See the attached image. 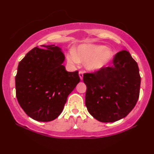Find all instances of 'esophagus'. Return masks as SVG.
Returning a JSON list of instances; mask_svg holds the SVG:
<instances>
[{"label": "esophagus", "mask_w": 154, "mask_h": 154, "mask_svg": "<svg viewBox=\"0 0 154 154\" xmlns=\"http://www.w3.org/2000/svg\"><path fill=\"white\" fill-rule=\"evenodd\" d=\"M79 74V77H80V79H81V80H83V71H80Z\"/></svg>", "instance_id": "34e87169"}]
</instances>
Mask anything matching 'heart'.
I'll return each mask as SVG.
<instances>
[{
    "instance_id": "obj_1",
    "label": "heart",
    "mask_w": 154,
    "mask_h": 154,
    "mask_svg": "<svg viewBox=\"0 0 154 154\" xmlns=\"http://www.w3.org/2000/svg\"><path fill=\"white\" fill-rule=\"evenodd\" d=\"M114 55L113 50L106 45L94 43H83L78 46L76 51H71L67 60L71 64L85 62V68L89 71H99L106 67Z\"/></svg>"
}]
</instances>
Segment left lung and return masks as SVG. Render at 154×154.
Returning <instances> with one entry per match:
<instances>
[{"label":"left lung","mask_w":154,"mask_h":154,"mask_svg":"<svg viewBox=\"0 0 154 154\" xmlns=\"http://www.w3.org/2000/svg\"><path fill=\"white\" fill-rule=\"evenodd\" d=\"M85 106L94 119L111 123L125 118L137 104L141 78L138 65L126 50L118 52L113 66L84 73Z\"/></svg>","instance_id":"obj_1"}]
</instances>
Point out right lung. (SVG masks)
<instances>
[{"label": "right lung", "instance_id": "add662e5", "mask_svg": "<svg viewBox=\"0 0 154 154\" xmlns=\"http://www.w3.org/2000/svg\"><path fill=\"white\" fill-rule=\"evenodd\" d=\"M30 50L19 63L16 97L24 112L33 120L48 122L64 109L69 94L80 82L79 71L69 72L65 56L55 45Z\"/></svg>", "mask_w": 154, "mask_h": 154}]
</instances>
